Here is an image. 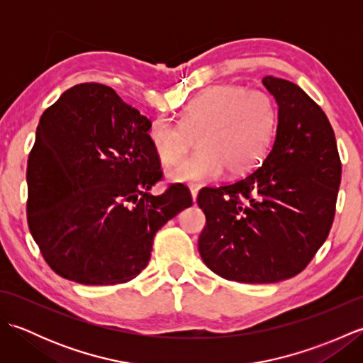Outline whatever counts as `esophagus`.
<instances>
[{"label": "esophagus", "instance_id": "1", "mask_svg": "<svg viewBox=\"0 0 363 363\" xmlns=\"http://www.w3.org/2000/svg\"><path fill=\"white\" fill-rule=\"evenodd\" d=\"M190 195H191V199L194 201H196V196H198V191H199V187L198 186H190Z\"/></svg>", "mask_w": 363, "mask_h": 363}]
</instances>
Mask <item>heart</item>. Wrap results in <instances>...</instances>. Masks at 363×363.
I'll list each match as a JSON object with an SVG mask.
<instances>
[{
    "instance_id": "b5f03b06",
    "label": "heart",
    "mask_w": 363,
    "mask_h": 363,
    "mask_svg": "<svg viewBox=\"0 0 363 363\" xmlns=\"http://www.w3.org/2000/svg\"><path fill=\"white\" fill-rule=\"evenodd\" d=\"M276 126V106L262 90L220 84L199 91L184 104L179 123L159 117L146 137L162 165H174L196 134L198 148L169 176L179 182L213 179L226 168L242 174L265 156Z\"/></svg>"
}]
</instances>
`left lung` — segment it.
Instances as JSON below:
<instances>
[{"mask_svg":"<svg viewBox=\"0 0 363 363\" xmlns=\"http://www.w3.org/2000/svg\"><path fill=\"white\" fill-rule=\"evenodd\" d=\"M277 125L272 148L252 173L203 189L204 264L229 281L279 282L303 272L333 226L342 179L334 129L296 84L265 76Z\"/></svg>","mask_w":363,"mask_h":363,"instance_id":"1","label":"left lung"}]
</instances>
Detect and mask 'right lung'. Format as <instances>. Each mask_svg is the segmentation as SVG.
<instances>
[{"instance_id":"right-lung-1","label":"right lung","mask_w":363,"mask_h":363,"mask_svg":"<svg viewBox=\"0 0 363 363\" xmlns=\"http://www.w3.org/2000/svg\"><path fill=\"white\" fill-rule=\"evenodd\" d=\"M150 125L95 82L43 112L28 159V225L54 273L84 285L134 279L157 230L191 206L182 184L150 194L162 177Z\"/></svg>"}]
</instances>
